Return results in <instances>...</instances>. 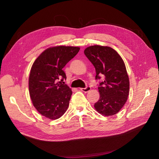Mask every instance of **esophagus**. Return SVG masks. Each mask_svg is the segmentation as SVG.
<instances>
[{
	"label": "esophagus",
	"mask_w": 159,
	"mask_h": 159,
	"mask_svg": "<svg viewBox=\"0 0 159 159\" xmlns=\"http://www.w3.org/2000/svg\"><path fill=\"white\" fill-rule=\"evenodd\" d=\"M80 90H81L82 92H83L87 93V92H88L89 91L91 90V87L90 86H87L86 87H85V88H80Z\"/></svg>",
	"instance_id": "1"
}]
</instances>
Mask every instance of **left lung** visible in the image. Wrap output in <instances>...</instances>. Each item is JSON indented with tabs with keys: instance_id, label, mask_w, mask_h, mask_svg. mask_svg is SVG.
I'll return each instance as SVG.
<instances>
[{
	"instance_id": "left-lung-1",
	"label": "left lung",
	"mask_w": 159,
	"mask_h": 159,
	"mask_svg": "<svg viewBox=\"0 0 159 159\" xmlns=\"http://www.w3.org/2000/svg\"><path fill=\"white\" fill-rule=\"evenodd\" d=\"M95 67L96 80L103 76L99 83L100 99L94 104L99 113L111 116L117 113L126 103L129 94V79L121 57L108 46H92L84 51Z\"/></svg>"
}]
</instances>
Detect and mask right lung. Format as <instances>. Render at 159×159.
<instances>
[{"label":"right lung","mask_w":159,"mask_h":159,"mask_svg":"<svg viewBox=\"0 0 159 159\" xmlns=\"http://www.w3.org/2000/svg\"><path fill=\"white\" fill-rule=\"evenodd\" d=\"M80 48L56 46L44 50L33 63L29 80V93L38 112L50 120L65 113L72 92L64 80L63 68L79 52Z\"/></svg>","instance_id":"right-lung-1"}]
</instances>
